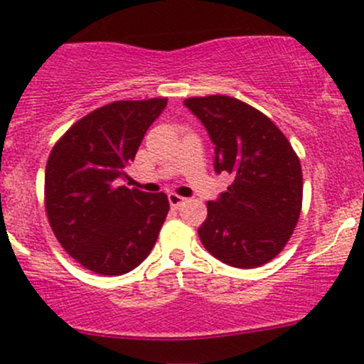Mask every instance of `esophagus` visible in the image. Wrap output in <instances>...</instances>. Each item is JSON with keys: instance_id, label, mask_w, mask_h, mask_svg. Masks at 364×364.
Listing matches in <instances>:
<instances>
[{"instance_id": "obj_1", "label": "esophagus", "mask_w": 364, "mask_h": 364, "mask_svg": "<svg viewBox=\"0 0 364 364\" xmlns=\"http://www.w3.org/2000/svg\"><path fill=\"white\" fill-rule=\"evenodd\" d=\"M168 201H170L171 207L178 208V207H181V205L186 203V198L178 196V194H175V193H170V194H168Z\"/></svg>"}]
</instances>
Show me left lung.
<instances>
[{
	"label": "left lung",
	"instance_id": "left-lung-1",
	"mask_svg": "<svg viewBox=\"0 0 364 364\" xmlns=\"http://www.w3.org/2000/svg\"><path fill=\"white\" fill-rule=\"evenodd\" d=\"M213 144L215 173L233 183L208 201L198 228L205 249L235 268L268 263L286 247L299 219L301 164L293 147L264 114L230 96L183 101Z\"/></svg>",
	"mask_w": 364,
	"mask_h": 364
}]
</instances>
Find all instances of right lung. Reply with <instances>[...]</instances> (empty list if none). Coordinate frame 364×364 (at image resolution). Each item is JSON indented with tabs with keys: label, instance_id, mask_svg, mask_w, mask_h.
<instances>
[{
	"label": "right lung",
	"instance_id": "1",
	"mask_svg": "<svg viewBox=\"0 0 364 364\" xmlns=\"http://www.w3.org/2000/svg\"><path fill=\"white\" fill-rule=\"evenodd\" d=\"M166 98L115 101L75 122L45 168V208L63 249L100 275H124L154 247L170 210L164 193L119 186Z\"/></svg>",
	"mask_w": 364,
	"mask_h": 364
}]
</instances>
